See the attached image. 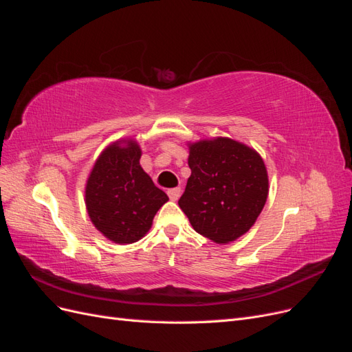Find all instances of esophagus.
<instances>
[{
  "label": "esophagus",
  "instance_id": "esophagus-1",
  "mask_svg": "<svg viewBox=\"0 0 352 352\" xmlns=\"http://www.w3.org/2000/svg\"><path fill=\"white\" fill-rule=\"evenodd\" d=\"M180 194H182V190H180V188H173V189H168L167 190V195H168V198L172 199V201H177Z\"/></svg>",
  "mask_w": 352,
  "mask_h": 352
}]
</instances>
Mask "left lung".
<instances>
[{
	"label": "left lung",
	"mask_w": 352,
	"mask_h": 352,
	"mask_svg": "<svg viewBox=\"0 0 352 352\" xmlns=\"http://www.w3.org/2000/svg\"><path fill=\"white\" fill-rule=\"evenodd\" d=\"M190 176L179 207L216 243L245 235L267 201L269 176L254 148L226 136L188 142Z\"/></svg>",
	"instance_id": "obj_1"
}]
</instances>
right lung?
Wrapping results in <instances>:
<instances>
[{
  "mask_svg": "<svg viewBox=\"0 0 352 352\" xmlns=\"http://www.w3.org/2000/svg\"><path fill=\"white\" fill-rule=\"evenodd\" d=\"M142 151L132 138L105 146L85 186L92 225L109 241L126 245L142 239L154 216L168 201L140 164Z\"/></svg>",
  "mask_w": 352,
  "mask_h": 352,
  "instance_id": "right-lung-1",
  "label": "right lung"
}]
</instances>
